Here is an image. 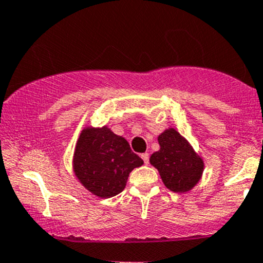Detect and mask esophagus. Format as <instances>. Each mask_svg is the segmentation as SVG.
Returning a JSON list of instances; mask_svg holds the SVG:
<instances>
[{"label":"esophagus","instance_id":"1","mask_svg":"<svg viewBox=\"0 0 263 263\" xmlns=\"http://www.w3.org/2000/svg\"><path fill=\"white\" fill-rule=\"evenodd\" d=\"M140 156H141V159L144 160V162L146 163V165H147V163H149V154H147V153H144V154H141Z\"/></svg>","mask_w":263,"mask_h":263}]
</instances>
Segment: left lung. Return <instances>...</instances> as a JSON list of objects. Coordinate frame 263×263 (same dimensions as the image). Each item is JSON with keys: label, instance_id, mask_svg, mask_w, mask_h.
<instances>
[{"label": "left lung", "instance_id": "8db88e82", "mask_svg": "<svg viewBox=\"0 0 263 263\" xmlns=\"http://www.w3.org/2000/svg\"><path fill=\"white\" fill-rule=\"evenodd\" d=\"M160 150L150 156V163L157 168L161 180L170 191L184 193L202 178L204 160L192 145L175 128L165 129L157 137Z\"/></svg>", "mask_w": 263, "mask_h": 263}]
</instances>
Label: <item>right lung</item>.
<instances>
[{
    "label": "right lung",
    "mask_w": 263,
    "mask_h": 263,
    "mask_svg": "<svg viewBox=\"0 0 263 263\" xmlns=\"http://www.w3.org/2000/svg\"><path fill=\"white\" fill-rule=\"evenodd\" d=\"M143 163L128 141L107 125H88L76 141L72 171L88 192L100 198H110L124 190L129 174Z\"/></svg>",
    "instance_id": "obj_1"
}]
</instances>
